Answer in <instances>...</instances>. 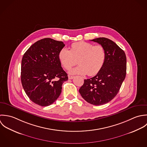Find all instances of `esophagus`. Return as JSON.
Segmentation results:
<instances>
[{
    "mask_svg": "<svg viewBox=\"0 0 147 147\" xmlns=\"http://www.w3.org/2000/svg\"><path fill=\"white\" fill-rule=\"evenodd\" d=\"M74 76H68V78L69 80H72L74 78Z\"/></svg>",
    "mask_w": 147,
    "mask_h": 147,
    "instance_id": "esophagus-1",
    "label": "esophagus"
}]
</instances>
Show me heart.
<instances>
[{
	"mask_svg": "<svg viewBox=\"0 0 147 147\" xmlns=\"http://www.w3.org/2000/svg\"><path fill=\"white\" fill-rule=\"evenodd\" d=\"M59 61L66 70L70 69L78 63L79 65L69 71L71 74L94 76L97 74L103 67L106 59V52L105 48L100 45L81 41L74 42L71 46L70 51L62 48L58 54Z\"/></svg>",
	"mask_w": 147,
	"mask_h": 147,
	"instance_id": "obj_1",
	"label": "heart"
}]
</instances>
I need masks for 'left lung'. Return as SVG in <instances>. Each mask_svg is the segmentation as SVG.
Instances as JSON below:
<instances>
[{"instance_id": "obj_1", "label": "left lung", "mask_w": 147, "mask_h": 147, "mask_svg": "<svg viewBox=\"0 0 147 147\" xmlns=\"http://www.w3.org/2000/svg\"><path fill=\"white\" fill-rule=\"evenodd\" d=\"M91 41L105 48L106 59L95 76L84 80L79 92L86 102L99 106L109 102L117 95L125 77L127 59L124 52L112 40L99 37Z\"/></svg>"}]
</instances>
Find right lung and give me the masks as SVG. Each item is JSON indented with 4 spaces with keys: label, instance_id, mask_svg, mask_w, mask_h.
<instances>
[{
    "label": "right lung",
    "instance_id": "1",
    "mask_svg": "<svg viewBox=\"0 0 147 147\" xmlns=\"http://www.w3.org/2000/svg\"><path fill=\"white\" fill-rule=\"evenodd\" d=\"M65 47L62 41L45 38L37 41L24 54L21 65V81L30 99L41 106L54 103L68 80L58 57Z\"/></svg>",
    "mask_w": 147,
    "mask_h": 147
}]
</instances>
